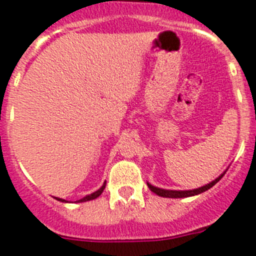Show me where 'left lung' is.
I'll list each match as a JSON object with an SVG mask.
<instances>
[{
	"label": "left lung",
	"instance_id": "1",
	"mask_svg": "<svg viewBox=\"0 0 256 256\" xmlns=\"http://www.w3.org/2000/svg\"><path fill=\"white\" fill-rule=\"evenodd\" d=\"M226 172H223L222 175H219V178H216L215 180H212L211 183L206 184V186H201V188H196V190H162V188H157V186H150V183L148 184V188L152 190L153 193L156 194L161 196V197H166V198H184V197H190V196H196V194H200V193L205 192V190H210L211 186H214L220 180L223 175Z\"/></svg>",
	"mask_w": 256,
	"mask_h": 256
}]
</instances>
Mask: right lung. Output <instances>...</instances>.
<instances>
[{
    "mask_svg": "<svg viewBox=\"0 0 256 256\" xmlns=\"http://www.w3.org/2000/svg\"><path fill=\"white\" fill-rule=\"evenodd\" d=\"M104 188H106V183L103 184V186H102V188L100 190H98L96 192H94V193H91V194H88V196H86V197H84V198H81V200H78V201H76V202H86V201H90V200H95V198H98V197H99V196L102 194V193H103V190H104ZM55 198L58 200V201H62V202H66V200H63V198H58V197H55Z\"/></svg>",
    "mask_w": 256,
    "mask_h": 256,
    "instance_id": "right-lung-1",
    "label": "right lung"
}]
</instances>
